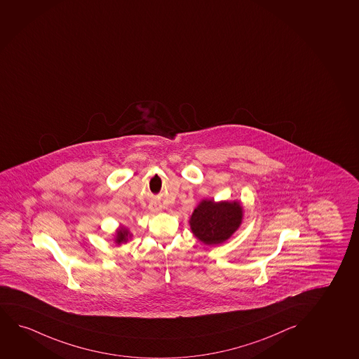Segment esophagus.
<instances>
[{"instance_id":"esophagus-1","label":"esophagus","mask_w":359,"mask_h":359,"mask_svg":"<svg viewBox=\"0 0 359 359\" xmlns=\"http://www.w3.org/2000/svg\"><path fill=\"white\" fill-rule=\"evenodd\" d=\"M150 212L153 214H158L159 211H161V205L159 203H150L149 204Z\"/></svg>"}]
</instances>
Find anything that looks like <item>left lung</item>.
Here are the masks:
<instances>
[{"instance_id": "8db88e82", "label": "left lung", "mask_w": 359, "mask_h": 359, "mask_svg": "<svg viewBox=\"0 0 359 359\" xmlns=\"http://www.w3.org/2000/svg\"><path fill=\"white\" fill-rule=\"evenodd\" d=\"M243 208L239 201L205 199L191 214L189 224L193 234L206 245H218L231 238L241 227Z\"/></svg>"}]
</instances>
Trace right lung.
Segmentation results:
<instances>
[{
    "label": "right lung",
    "mask_w": 359,
    "mask_h": 359,
    "mask_svg": "<svg viewBox=\"0 0 359 359\" xmlns=\"http://www.w3.org/2000/svg\"><path fill=\"white\" fill-rule=\"evenodd\" d=\"M130 231L126 228L121 227L116 231V236H115V243L120 245L123 243H128Z\"/></svg>",
    "instance_id": "obj_1"
}]
</instances>
